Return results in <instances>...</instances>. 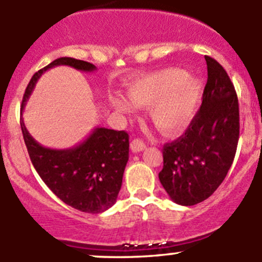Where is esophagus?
Wrapping results in <instances>:
<instances>
[{"label":"esophagus","mask_w":262,"mask_h":262,"mask_svg":"<svg viewBox=\"0 0 262 262\" xmlns=\"http://www.w3.org/2000/svg\"><path fill=\"white\" fill-rule=\"evenodd\" d=\"M130 148L132 152H141V151H143L146 148V143L141 141V140L135 139L132 140L130 143Z\"/></svg>","instance_id":"obj_1"}]
</instances>
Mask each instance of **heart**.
Instances as JSON below:
<instances>
[{
	"label": "heart",
	"mask_w": 262,
	"mask_h": 262,
	"mask_svg": "<svg viewBox=\"0 0 262 262\" xmlns=\"http://www.w3.org/2000/svg\"><path fill=\"white\" fill-rule=\"evenodd\" d=\"M201 85L180 69H165L142 76L127 87V100L110 98V105L120 114H130L131 106L150 107L148 115L160 134L176 136L186 130L195 116Z\"/></svg>",
	"instance_id": "heart-1"
}]
</instances>
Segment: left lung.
Here are the masks:
<instances>
[{"label": "left lung", "instance_id": "obj_1", "mask_svg": "<svg viewBox=\"0 0 262 262\" xmlns=\"http://www.w3.org/2000/svg\"><path fill=\"white\" fill-rule=\"evenodd\" d=\"M207 83L201 107L176 141L164 146L161 185L176 204L192 206L210 198L235 159L240 134L238 101L229 75L205 56Z\"/></svg>", "mask_w": 262, "mask_h": 262}]
</instances>
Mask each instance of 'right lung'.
Listing matches in <instances>:
<instances>
[{
    "instance_id": "right-lung-1",
    "label": "right lung",
    "mask_w": 262,
    "mask_h": 262,
    "mask_svg": "<svg viewBox=\"0 0 262 262\" xmlns=\"http://www.w3.org/2000/svg\"><path fill=\"white\" fill-rule=\"evenodd\" d=\"M56 66H71L92 72L96 66L72 57H60L36 72L25 91L21 130L33 167L50 190L64 204L82 212L100 213L116 202L128 161V135L95 127L78 145L63 150L45 147L30 135L22 112L43 72Z\"/></svg>"
}]
</instances>
